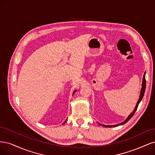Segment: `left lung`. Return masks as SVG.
<instances>
[{
  "label": "left lung",
  "mask_w": 155,
  "mask_h": 155,
  "mask_svg": "<svg viewBox=\"0 0 155 155\" xmlns=\"http://www.w3.org/2000/svg\"><path fill=\"white\" fill-rule=\"evenodd\" d=\"M142 89H141V91H140V97H139V99H138V102H137V105H136V107H135V108H134V109L133 110V111L132 112V113H131V114L130 115H129L127 118V119L126 120H125L124 122H122V123H121L120 124V125H122V124H125V123H126L127 122H128L129 120H130L131 118H132V117L134 115V113L136 112V111H137V108H138V104H139V103L140 102V101H142V98H143V94H144V92H145V90H146V73H144V74H143V81H142ZM100 125H102V124H99ZM120 124H118V125H114V126H105V125H102V126H104V127H117V126H119Z\"/></svg>",
  "instance_id": "obj_1"
}]
</instances>
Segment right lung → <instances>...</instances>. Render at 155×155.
<instances>
[{"mask_svg": "<svg viewBox=\"0 0 155 155\" xmlns=\"http://www.w3.org/2000/svg\"><path fill=\"white\" fill-rule=\"evenodd\" d=\"M75 91H74V92H75ZM74 93H73V94H74ZM66 121H65V122H64V124H65V123H66Z\"/></svg>", "mask_w": 155, "mask_h": 155, "instance_id": "1", "label": "right lung"}]
</instances>
